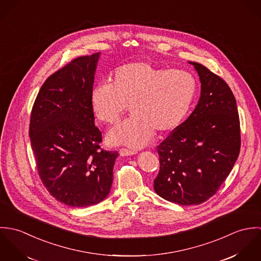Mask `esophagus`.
I'll list each match as a JSON object with an SVG mask.
<instances>
[{
    "instance_id": "34e87169",
    "label": "esophagus",
    "mask_w": 261,
    "mask_h": 261,
    "mask_svg": "<svg viewBox=\"0 0 261 261\" xmlns=\"http://www.w3.org/2000/svg\"><path fill=\"white\" fill-rule=\"evenodd\" d=\"M137 151L136 150H132V149H119V154L121 156H127V155H134L136 154Z\"/></svg>"
}]
</instances>
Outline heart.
<instances>
[{
	"label": "heart",
	"instance_id": "obj_1",
	"mask_svg": "<svg viewBox=\"0 0 261 261\" xmlns=\"http://www.w3.org/2000/svg\"><path fill=\"white\" fill-rule=\"evenodd\" d=\"M197 92L191 73L165 69L147 61H132L112 71L108 83L97 84L89 96L93 116L117 123L125 106L132 115L108 135L111 145L146 146L154 135L174 130L186 117Z\"/></svg>",
	"mask_w": 261,
	"mask_h": 261
}]
</instances>
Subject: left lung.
Wrapping results in <instances>:
<instances>
[{"label": "left lung", "instance_id": "8db88e82", "mask_svg": "<svg viewBox=\"0 0 261 261\" xmlns=\"http://www.w3.org/2000/svg\"><path fill=\"white\" fill-rule=\"evenodd\" d=\"M201 94L195 110L159 147L154 192L179 205L211 198L230 174L240 150L235 97L222 78L197 62Z\"/></svg>", "mask_w": 261, "mask_h": 261}]
</instances>
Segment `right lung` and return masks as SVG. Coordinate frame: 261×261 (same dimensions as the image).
<instances>
[{
    "mask_svg": "<svg viewBox=\"0 0 261 261\" xmlns=\"http://www.w3.org/2000/svg\"><path fill=\"white\" fill-rule=\"evenodd\" d=\"M100 53L82 56L49 76L34 102L29 137L48 192L71 207H87L111 192L117 151L100 149L89 96Z\"/></svg>",
    "mask_w": 261,
    "mask_h": 261,
    "instance_id": "obj_1",
    "label": "right lung"
}]
</instances>
